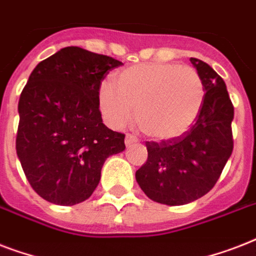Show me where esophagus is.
<instances>
[{
	"instance_id": "34e87169",
	"label": "esophagus",
	"mask_w": 256,
	"mask_h": 256,
	"mask_svg": "<svg viewBox=\"0 0 256 256\" xmlns=\"http://www.w3.org/2000/svg\"><path fill=\"white\" fill-rule=\"evenodd\" d=\"M136 142H138V140H136V136H134L132 134H128L126 138H124V144H126V146H130V144H136Z\"/></svg>"
}]
</instances>
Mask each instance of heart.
Segmentation results:
<instances>
[{"label":"heart","mask_w":256,"mask_h":256,"mask_svg":"<svg viewBox=\"0 0 256 256\" xmlns=\"http://www.w3.org/2000/svg\"><path fill=\"white\" fill-rule=\"evenodd\" d=\"M204 100L198 70L178 64H140L102 84L98 94L104 122L120 128L136 120L146 136L171 140L192 126Z\"/></svg>","instance_id":"heart-1"}]
</instances>
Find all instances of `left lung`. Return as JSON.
Instances as JSON below:
<instances>
[{"instance_id":"8db88e82","label":"left lung","mask_w":256,"mask_h":256,"mask_svg":"<svg viewBox=\"0 0 256 256\" xmlns=\"http://www.w3.org/2000/svg\"><path fill=\"white\" fill-rule=\"evenodd\" d=\"M190 61L206 90L202 108L182 136L146 142L148 160L136 172L144 194L168 206H182L206 195L218 182L234 148V106L226 84L206 62Z\"/></svg>"}]
</instances>
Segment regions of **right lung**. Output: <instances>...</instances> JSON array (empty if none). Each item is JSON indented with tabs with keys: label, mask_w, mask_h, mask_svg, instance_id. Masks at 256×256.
Returning a JSON list of instances; mask_svg holds the SVG:
<instances>
[{
	"label": "right lung",
	"mask_w": 256,
	"mask_h": 256,
	"mask_svg": "<svg viewBox=\"0 0 256 256\" xmlns=\"http://www.w3.org/2000/svg\"><path fill=\"white\" fill-rule=\"evenodd\" d=\"M124 65L78 46L38 64L18 102L16 150L30 186L41 198L73 206L92 194L108 156L124 150V134L106 128L100 84Z\"/></svg>",
	"instance_id": "1"
}]
</instances>
